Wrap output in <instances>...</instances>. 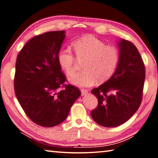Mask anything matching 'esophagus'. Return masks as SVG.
Here are the masks:
<instances>
[{
	"label": "esophagus",
	"mask_w": 158,
	"mask_h": 158,
	"mask_svg": "<svg viewBox=\"0 0 158 158\" xmlns=\"http://www.w3.org/2000/svg\"><path fill=\"white\" fill-rule=\"evenodd\" d=\"M81 95L84 96L85 95V94H86L88 93V90H86V89H81Z\"/></svg>",
	"instance_id": "34e87169"
}]
</instances>
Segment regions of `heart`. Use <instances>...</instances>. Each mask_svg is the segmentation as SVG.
<instances>
[{
	"mask_svg": "<svg viewBox=\"0 0 158 158\" xmlns=\"http://www.w3.org/2000/svg\"><path fill=\"white\" fill-rule=\"evenodd\" d=\"M78 60H85L81 73L69 79L72 84L79 87L93 85L97 79L100 82L108 80L114 74L119 61V52L114 45H107L93 35L81 37L73 44ZM60 67L67 75H72L75 70V58L71 52L61 49L57 54Z\"/></svg>",
	"mask_w": 158,
	"mask_h": 158,
	"instance_id": "obj_1",
	"label": "heart"
}]
</instances>
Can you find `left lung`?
<instances>
[{
	"label": "left lung",
	"instance_id": "obj_1",
	"mask_svg": "<svg viewBox=\"0 0 158 158\" xmlns=\"http://www.w3.org/2000/svg\"><path fill=\"white\" fill-rule=\"evenodd\" d=\"M119 61L110 79L92 90L98 99L91 117L104 127L124 124L138 110L142 102L145 68L137 48L131 41L120 39Z\"/></svg>",
	"mask_w": 158,
	"mask_h": 158
}]
</instances>
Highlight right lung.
<instances>
[{"instance_id":"1","label":"right lung","mask_w":158,"mask_h":158,"mask_svg":"<svg viewBox=\"0 0 158 158\" xmlns=\"http://www.w3.org/2000/svg\"><path fill=\"white\" fill-rule=\"evenodd\" d=\"M65 36L64 30L37 35L17 56L15 94L27 116L44 127H53L64 122L81 95L79 89L64 84L66 77L57 61Z\"/></svg>"}]
</instances>
